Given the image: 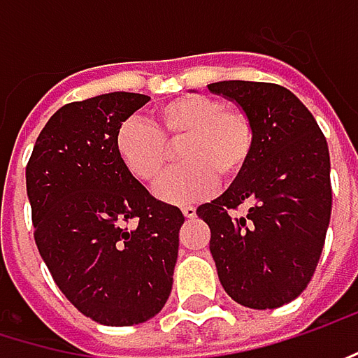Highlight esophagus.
Segmentation results:
<instances>
[{"mask_svg": "<svg viewBox=\"0 0 358 358\" xmlns=\"http://www.w3.org/2000/svg\"><path fill=\"white\" fill-rule=\"evenodd\" d=\"M181 212H183V216L185 217H195V208H193V206H183Z\"/></svg>", "mask_w": 358, "mask_h": 358, "instance_id": "34e87169", "label": "esophagus"}]
</instances>
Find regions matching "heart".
Masks as SVG:
<instances>
[{
	"mask_svg": "<svg viewBox=\"0 0 358 358\" xmlns=\"http://www.w3.org/2000/svg\"><path fill=\"white\" fill-rule=\"evenodd\" d=\"M115 152L124 169L142 185H157L179 148L177 169L159 187V197L187 203L214 185H228L243 175L255 144V120L241 108L212 95H183L152 112V126L126 120L115 132Z\"/></svg>",
	"mask_w": 358,
	"mask_h": 358,
	"instance_id": "obj_1",
	"label": "heart"
}]
</instances>
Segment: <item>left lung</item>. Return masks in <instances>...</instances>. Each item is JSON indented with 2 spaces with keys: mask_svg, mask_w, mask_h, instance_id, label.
I'll use <instances>...</instances> for the list:
<instances>
[{
  "mask_svg": "<svg viewBox=\"0 0 358 358\" xmlns=\"http://www.w3.org/2000/svg\"><path fill=\"white\" fill-rule=\"evenodd\" d=\"M208 90L255 120V152L238 179L197 208L226 294L244 308L289 303L314 277L332 212L330 155L310 110L277 83L217 81ZM249 206L244 217L234 212Z\"/></svg>",
  "mask_w": 358,
  "mask_h": 358,
  "instance_id": "8db88e82",
  "label": "left lung"
}]
</instances>
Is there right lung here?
Returning <instances> with one entry per match:
<instances>
[{
  "instance_id": "obj_1",
  "label": "right lung",
  "mask_w": 358,
  "mask_h": 358,
  "mask_svg": "<svg viewBox=\"0 0 358 358\" xmlns=\"http://www.w3.org/2000/svg\"><path fill=\"white\" fill-rule=\"evenodd\" d=\"M148 99L114 91L66 103L42 128L26 165L40 257L64 297L106 326L141 324L163 310L185 222L115 152L117 128Z\"/></svg>"
}]
</instances>
